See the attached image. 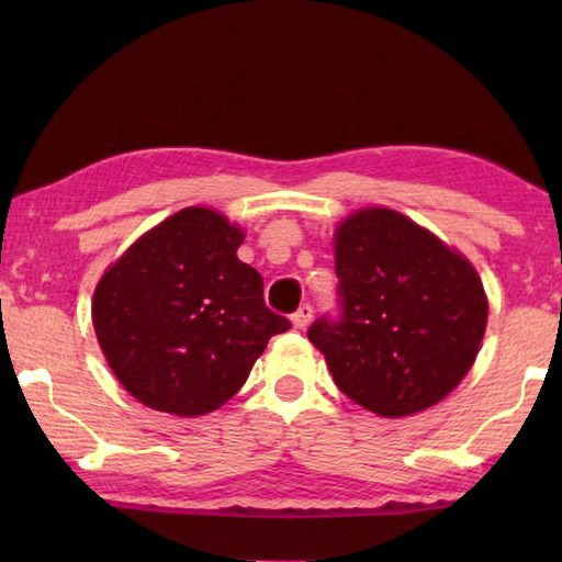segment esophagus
<instances>
[{
	"label": "esophagus",
	"mask_w": 562,
	"mask_h": 562,
	"mask_svg": "<svg viewBox=\"0 0 562 562\" xmlns=\"http://www.w3.org/2000/svg\"><path fill=\"white\" fill-rule=\"evenodd\" d=\"M312 322V304H300V310L294 312L292 315V325H294V329H304Z\"/></svg>",
	"instance_id": "obj_1"
}]
</instances>
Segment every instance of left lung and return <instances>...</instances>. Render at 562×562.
<instances>
[{"label": "left lung", "instance_id": "8db88e82", "mask_svg": "<svg viewBox=\"0 0 562 562\" xmlns=\"http://www.w3.org/2000/svg\"><path fill=\"white\" fill-rule=\"evenodd\" d=\"M339 315L307 337L335 384L379 416H408L469 374L488 319L473 265L389 207L349 215L335 233Z\"/></svg>", "mask_w": 562, "mask_h": 562}]
</instances>
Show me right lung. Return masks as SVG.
<instances>
[{
    "mask_svg": "<svg viewBox=\"0 0 562 562\" xmlns=\"http://www.w3.org/2000/svg\"><path fill=\"white\" fill-rule=\"evenodd\" d=\"M243 231L186 207L138 237L103 272L91 304L109 367L156 412L203 416L237 394L272 335L260 272L237 260Z\"/></svg>",
    "mask_w": 562,
    "mask_h": 562,
    "instance_id": "right-lung-1",
    "label": "right lung"
}]
</instances>
